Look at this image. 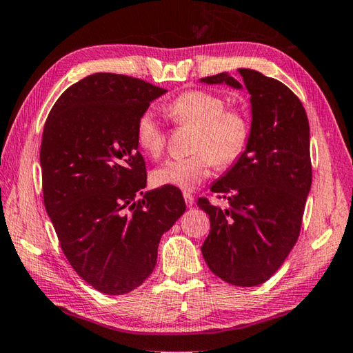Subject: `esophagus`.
Listing matches in <instances>:
<instances>
[{
    "instance_id": "obj_1",
    "label": "esophagus",
    "mask_w": 353,
    "mask_h": 353,
    "mask_svg": "<svg viewBox=\"0 0 353 353\" xmlns=\"http://www.w3.org/2000/svg\"><path fill=\"white\" fill-rule=\"evenodd\" d=\"M183 196H184V201H185V204H188L189 208H190V205H194V203H195V198H194V195L189 194V192H184Z\"/></svg>"
}]
</instances>
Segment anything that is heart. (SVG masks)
<instances>
[{
	"label": "heart",
	"mask_w": 353,
	"mask_h": 353,
	"mask_svg": "<svg viewBox=\"0 0 353 353\" xmlns=\"http://www.w3.org/2000/svg\"><path fill=\"white\" fill-rule=\"evenodd\" d=\"M176 124L195 129L185 158L168 159L152 172L157 185L194 190L210 175L214 163L228 168L243 155L249 141V123L238 110L225 109L221 97L204 90H189L165 105ZM137 143L145 154L158 158L165 148V132L152 110L139 115L135 128Z\"/></svg>",
	"instance_id": "heart-1"
}]
</instances>
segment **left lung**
I'll list each match as a JSON object with an SVG mask.
<instances>
[{
	"label": "left lung",
	"mask_w": 353,
	"mask_h": 353,
	"mask_svg": "<svg viewBox=\"0 0 353 353\" xmlns=\"http://www.w3.org/2000/svg\"><path fill=\"white\" fill-rule=\"evenodd\" d=\"M241 83L228 72L201 78L250 94L248 148L210 185L225 208L198 199L210 218L201 245L204 261L223 281L252 288L280 269L301 229L312 185L309 119L298 97L278 79L238 69Z\"/></svg>",
	"instance_id": "8db88e82"
}]
</instances>
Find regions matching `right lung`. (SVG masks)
<instances>
[{
    "label": "right lung",
    "instance_id": "1",
    "mask_svg": "<svg viewBox=\"0 0 353 353\" xmlns=\"http://www.w3.org/2000/svg\"><path fill=\"white\" fill-rule=\"evenodd\" d=\"M165 92L138 78L94 73L64 90L44 124L46 210L72 268L103 294H128L149 278L159 239L185 210L176 188L143 192L148 174L137 121Z\"/></svg>",
    "mask_w": 353,
    "mask_h": 353
}]
</instances>
